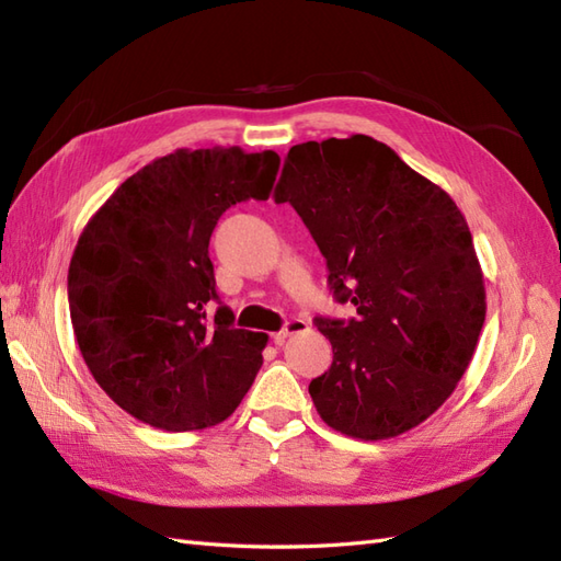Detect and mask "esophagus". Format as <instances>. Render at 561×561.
Returning <instances> with one entry per match:
<instances>
[{
    "mask_svg": "<svg viewBox=\"0 0 561 561\" xmlns=\"http://www.w3.org/2000/svg\"><path fill=\"white\" fill-rule=\"evenodd\" d=\"M307 328H309V323L305 319H288V321H285V325L280 328V331L273 333L271 337H273V343H276V345H283L285 337H290L295 333H305Z\"/></svg>",
    "mask_w": 561,
    "mask_h": 561,
    "instance_id": "obj_1",
    "label": "esophagus"
}]
</instances>
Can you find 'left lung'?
I'll return each mask as SVG.
<instances>
[{"label": "left lung", "mask_w": 561, "mask_h": 561, "mask_svg": "<svg viewBox=\"0 0 561 561\" xmlns=\"http://www.w3.org/2000/svg\"><path fill=\"white\" fill-rule=\"evenodd\" d=\"M290 202L350 321L317 319L333 364L309 383L328 426L388 440L426 421L467 371L485 321L471 230L445 190L368 135L290 147Z\"/></svg>", "instance_id": "1"}]
</instances>
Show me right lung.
<instances>
[{"label": "right lung", "mask_w": 561, "mask_h": 561, "mask_svg": "<svg viewBox=\"0 0 561 561\" xmlns=\"http://www.w3.org/2000/svg\"><path fill=\"white\" fill-rule=\"evenodd\" d=\"M278 167L271 149H175L121 183L80 233L68 266L73 333L94 380L130 416L199 431L252 388L268 335L233 325L209 240L233 204L268 199Z\"/></svg>", "instance_id": "1"}]
</instances>
